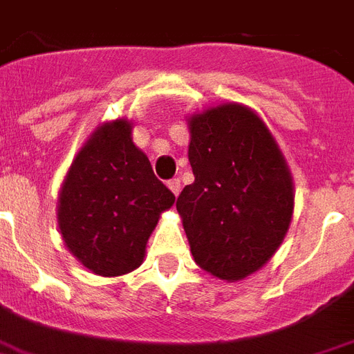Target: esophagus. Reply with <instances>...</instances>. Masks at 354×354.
Here are the masks:
<instances>
[{"instance_id": "esophagus-1", "label": "esophagus", "mask_w": 354, "mask_h": 354, "mask_svg": "<svg viewBox=\"0 0 354 354\" xmlns=\"http://www.w3.org/2000/svg\"><path fill=\"white\" fill-rule=\"evenodd\" d=\"M167 187H169V190H171L175 196H179V192H180V180L179 179H169L167 180Z\"/></svg>"}]
</instances>
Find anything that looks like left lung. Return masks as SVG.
Here are the masks:
<instances>
[{
	"mask_svg": "<svg viewBox=\"0 0 354 354\" xmlns=\"http://www.w3.org/2000/svg\"><path fill=\"white\" fill-rule=\"evenodd\" d=\"M188 123L194 183L179 194L177 211L192 256L216 278L243 280L283 241L291 174L265 123L243 106H216Z\"/></svg>",
	"mask_w": 354,
	"mask_h": 354,
	"instance_id": "8db88e82",
	"label": "left lung"
}]
</instances>
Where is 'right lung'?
Masks as SVG:
<instances>
[{
    "label": "right lung",
    "instance_id": "obj_1",
    "mask_svg": "<svg viewBox=\"0 0 354 354\" xmlns=\"http://www.w3.org/2000/svg\"><path fill=\"white\" fill-rule=\"evenodd\" d=\"M174 201L132 143L130 124L117 119L93 134L71 166L59 196L61 235L95 274H127L142 265L149 235Z\"/></svg>",
    "mask_w": 354,
    "mask_h": 354
}]
</instances>
